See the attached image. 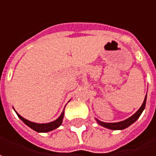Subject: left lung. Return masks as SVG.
Returning a JSON list of instances; mask_svg holds the SVG:
<instances>
[{
	"instance_id": "obj_1",
	"label": "left lung",
	"mask_w": 156,
	"mask_h": 156,
	"mask_svg": "<svg viewBox=\"0 0 156 156\" xmlns=\"http://www.w3.org/2000/svg\"><path fill=\"white\" fill-rule=\"evenodd\" d=\"M146 99H147V94H146L145 98H144V103H143V105L142 106L139 108V109L137 110V112L134 114L133 115H132L129 118H127L126 120L125 121H120V122H115V123H106V122H103V121H99V120H98L96 119L97 122L99 124L102 126H104V127H106V128H109V129L111 130H123L126 128V127H128L129 126H131L133 123H134L135 121H137V119L139 118V116L141 115L142 112L144 111V109L145 108V105H146Z\"/></svg>"
}]
</instances>
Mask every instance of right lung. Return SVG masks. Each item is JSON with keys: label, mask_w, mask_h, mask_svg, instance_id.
Returning a JSON list of instances; mask_svg holds the SVG:
<instances>
[{"label": "right lung", "mask_w": 156, "mask_h": 156, "mask_svg": "<svg viewBox=\"0 0 156 156\" xmlns=\"http://www.w3.org/2000/svg\"><path fill=\"white\" fill-rule=\"evenodd\" d=\"M17 113V112H16ZM18 116L19 117V119L24 122V124H26L28 126H30L31 129H33L37 133H47V132H51L52 130L58 128L59 126H61L62 122H63V119H64V112H62L61 115H60L56 121H51L49 123H43V124H39V123H35L24 119L23 117H22L20 115H19L17 113Z\"/></svg>", "instance_id": "add662e5"}]
</instances>
